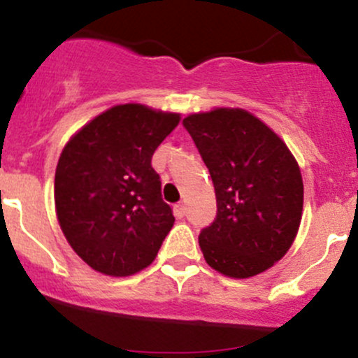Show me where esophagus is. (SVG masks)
<instances>
[{
  "instance_id": "34e87169",
  "label": "esophagus",
  "mask_w": 358,
  "mask_h": 358,
  "mask_svg": "<svg viewBox=\"0 0 358 358\" xmlns=\"http://www.w3.org/2000/svg\"><path fill=\"white\" fill-rule=\"evenodd\" d=\"M173 211H175L176 218L182 220L183 216H185V213H187V206L183 204V202H178V204H175V208H173Z\"/></svg>"
}]
</instances>
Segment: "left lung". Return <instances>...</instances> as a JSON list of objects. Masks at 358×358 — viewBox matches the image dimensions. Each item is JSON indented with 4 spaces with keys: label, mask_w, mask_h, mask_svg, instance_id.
Segmentation results:
<instances>
[{
    "label": "left lung",
    "mask_w": 358,
    "mask_h": 358,
    "mask_svg": "<svg viewBox=\"0 0 358 358\" xmlns=\"http://www.w3.org/2000/svg\"><path fill=\"white\" fill-rule=\"evenodd\" d=\"M183 126L208 166L216 218L201 230L206 263L234 279L265 272L289 251L303 211V180L286 143L243 109L190 114Z\"/></svg>",
    "instance_id": "left-lung-1"
}]
</instances>
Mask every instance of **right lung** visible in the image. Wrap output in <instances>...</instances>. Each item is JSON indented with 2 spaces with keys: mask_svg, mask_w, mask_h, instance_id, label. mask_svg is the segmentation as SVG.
<instances>
[{
  "mask_svg": "<svg viewBox=\"0 0 358 358\" xmlns=\"http://www.w3.org/2000/svg\"><path fill=\"white\" fill-rule=\"evenodd\" d=\"M180 114L124 103L96 115L64 147L55 209L76 255L93 270L126 277L149 266L175 223L152 156Z\"/></svg>",
  "mask_w": 358,
  "mask_h": 358,
  "instance_id": "1",
  "label": "right lung"
}]
</instances>
